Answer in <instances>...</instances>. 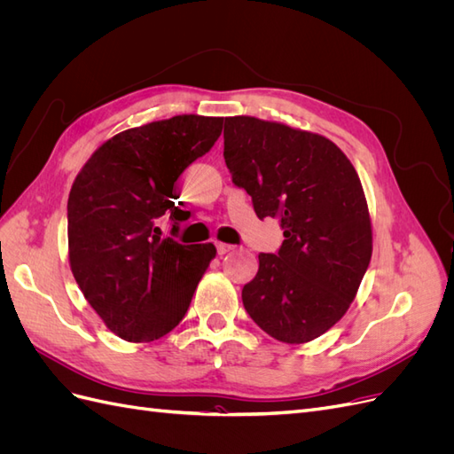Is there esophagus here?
I'll return each instance as SVG.
<instances>
[{
  "instance_id": "34e87169",
  "label": "esophagus",
  "mask_w": 454,
  "mask_h": 454,
  "mask_svg": "<svg viewBox=\"0 0 454 454\" xmlns=\"http://www.w3.org/2000/svg\"><path fill=\"white\" fill-rule=\"evenodd\" d=\"M215 248H217L219 255H223V254H227V252H231L232 248H235V246L225 244V242H215Z\"/></svg>"
}]
</instances>
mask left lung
<instances>
[{"label": "left lung", "instance_id": "8db88e82", "mask_svg": "<svg viewBox=\"0 0 454 454\" xmlns=\"http://www.w3.org/2000/svg\"><path fill=\"white\" fill-rule=\"evenodd\" d=\"M223 145L232 184L284 229L242 287L246 312L277 340L320 337L348 310L373 252L358 174L324 136L255 117H227Z\"/></svg>", "mask_w": 454, "mask_h": 454}]
</instances>
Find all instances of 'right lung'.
<instances>
[{
    "label": "right lung",
    "instance_id": "1",
    "mask_svg": "<svg viewBox=\"0 0 454 454\" xmlns=\"http://www.w3.org/2000/svg\"><path fill=\"white\" fill-rule=\"evenodd\" d=\"M222 117L176 115L119 132L77 174L67 199L70 267L89 305L115 335L149 342L184 320L214 244L160 237L177 232L176 180L208 153Z\"/></svg>",
    "mask_w": 454,
    "mask_h": 454
}]
</instances>
